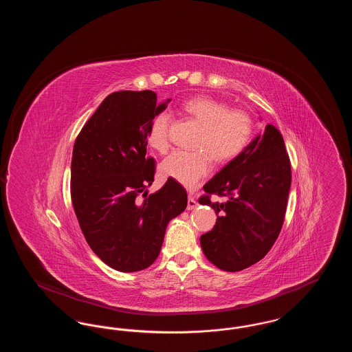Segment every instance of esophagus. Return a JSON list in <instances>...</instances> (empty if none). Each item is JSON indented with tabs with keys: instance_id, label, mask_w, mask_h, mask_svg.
I'll use <instances>...</instances> for the list:
<instances>
[{
	"instance_id": "obj_1",
	"label": "esophagus",
	"mask_w": 352,
	"mask_h": 352,
	"mask_svg": "<svg viewBox=\"0 0 352 352\" xmlns=\"http://www.w3.org/2000/svg\"><path fill=\"white\" fill-rule=\"evenodd\" d=\"M198 206V201H195V198L192 195H188V201H187V210H194Z\"/></svg>"
}]
</instances>
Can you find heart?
<instances>
[{"instance_id":"1","label":"heart","mask_w":352,"mask_h":352,"mask_svg":"<svg viewBox=\"0 0 352 352\" xmlns=\"http://www.w3.org/2000/svg\"><path fill=\"white\" fill-rule=\"evenodd\" d=\"M182 111L201 125L194 146L197 151H174L161 164V171L186 187H195L210 173L212 158L228 162L245 151L251 142L254 124L251 115L210 96H195L184 101ZM171 118L160 113L151 120L148 144L165 153L170 146Z\"/></svg>"}]
</instances>
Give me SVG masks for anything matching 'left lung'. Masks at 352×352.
<instances>
[{"instance_id":"obj_1","label":"left lung","mask_w":352,"mask_h":352,"mask_svg":"<svg viewBox=\"0 0 352 352\" xmlns=\"http://www.w3.org/2000/svg\"><path fill=\"white\" fill-rule=\"evenodd\" d=\"M292 166L284 138L267 125L227 166L203 186L201 204L220 214L214 228L201 234L206 257L219 269L239 272L260 261L284 224ZM218 195L226 201L212 202Z\"/></svg>"}]
</instances>
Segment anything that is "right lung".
I'll list each match as a JSON object with an SVG mask.
<instances>
[{
	"instance_id": "add662e5",
	"label": "right lung",
	"mask_w": 352,
	"mask_h": 352,
	"mask_svg": "<svg viewBox=\"0 0 352 352\" xmlns=\"http://www.w3.org/2000/svg\"><path fill=\"white\" fill-rule=\"evenodd\" d=\"M166 108L153 91L108 95L78 134L71 161V201L84 237L101 260L138 272L158 257L168 223L184 212L187 192L168 178L148 195L155 161L146 157L151 120Z\"/></svg>"
}]
</instances>
